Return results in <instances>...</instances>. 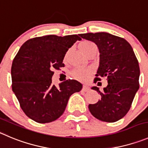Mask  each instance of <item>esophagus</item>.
<instances>
[{
	"instance_id": "34e87169",
	"label": "esophagus",
	"mask_w": 148,
	"mask_h": 148,
	"mask_svg": "<svg viewBox=\"0 0 148 148\" xmlns=\"http://www.w3.org/2000/svg\"><path fill=\"white\" fill-rule=\"evenodd\" d=\"M82 90L84 91H89L90 90V88H88L87 85H83V87H82Z\"/></svg>"
}]
</instances>
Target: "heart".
<instances>
[{
  "mask_svg": "<svg viewBox=\"0 0 148 148\" xmlns=\"http://www.w3.org/2000/svg\"><path fill=\"white\" fill-rule=\"evenodd\" d=\"M79 49L83 52L84 54L90 50L92 47H95L94 43L91 42L90 41H82L79 43ZM93 71L90 68H79V69H76L72 71V76L79 81H86L90 76L92 74Z\"/></svg>",
  "mask_w": 148,
  "mask_h": 148,
  "instance_id": "heart-1",
  "label": "heart"
}]
</instances>
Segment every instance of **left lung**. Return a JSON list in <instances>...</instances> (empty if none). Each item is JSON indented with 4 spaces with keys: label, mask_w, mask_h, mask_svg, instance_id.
<instances>
[{
    "label": "left lung",
    "mask_w": 148,
    "mask_h": 148,
    "mask_svg": "<svg viewBox=\"0 0 148 148\" xmlns=\"http://www.w3.org/2000/svg\"><path fill=\"white\" fill-rule=\"evenodd\" d=\"M82 38L93 41L100 52V62L94 82L107 77L108 85L101 92V99L89 104L90 112L103 122L113 123L123 118L132 107L139 88V63L130 44L125 39L105 32L79 34Z\"/></svg>",
    "instance_id": "8db88e82"
}]
</instances>
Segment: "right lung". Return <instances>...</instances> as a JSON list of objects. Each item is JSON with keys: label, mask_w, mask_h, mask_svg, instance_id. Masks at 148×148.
Segmentation results:
<instances>
[{"label": "right lung", "mask_w": 148, "mask_h": 148, "mask_svg": "<svg viewBox=\"0 0 148 148\" xmlns=\"http://www.w3.org/2000/svg\"><path fill=\"white\" fill-rule=\"evenodd\" d=\"M80 41L77 35L44 36L30 38L22 45L12 66V90L25 114L39 123L57 120L64 112L70 96L82 85L67 79L52 85L54 69L63 67L69 48Z\"/></svg>", "instance_id": "add662e5"}]
</instances>
